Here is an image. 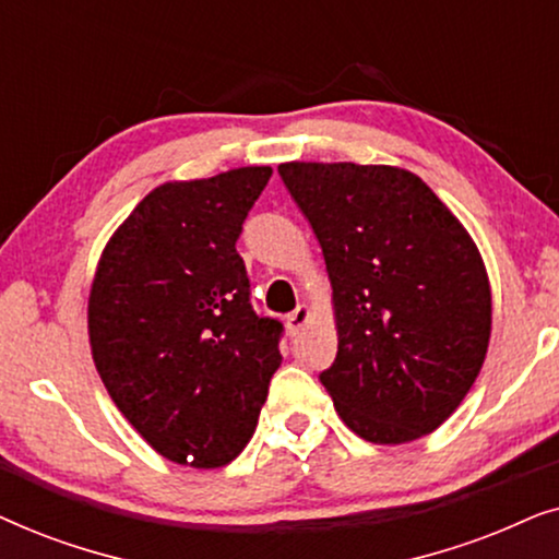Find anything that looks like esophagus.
<instances>
[{"mask_svg": "<svg viewBox=\"0 0 559 559\" xmlns=\"http://www.w3.org/2000/svg\"><path fill=\"white\" fill-rule=\"evenodd\" d=\"M308 320H310V308H308V305H297V308L285 318V325H287L289 335L300 333L302 325L308 323Z\"/></svg>", "mask_w": 559, "mask_h": 559, "instance_id": "1", "label": "esophagus"}]
</instances>
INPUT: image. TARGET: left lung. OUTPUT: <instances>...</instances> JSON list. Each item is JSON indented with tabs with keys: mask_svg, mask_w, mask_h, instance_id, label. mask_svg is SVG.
I'll use <instances>...</instances> for the list:
<instances>
[{
	"mask_svg": "<svg viewBox=\"0 0 559 559\" xmlns=\"http://www.w3.org/2000/svg\"><path fill=\"white\" fill-rule=\"evenodd\" d=\"M323 249L338 354L320 384L358 438L438 430L484 366L491 287L476 243L417 175L389 165L285 163Z\"/></svg>",
	"mask_w": 559,
	"mask_h": 559,
	"instance_id": "8db88e82",
	"label": "left lung"
}]
</instances>
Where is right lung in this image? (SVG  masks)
I'll list each match as a JSON object with an SVG mask.
<instances>
[{
  "label": "right lung",
  "mask_w": 559,
  "mask_h": 559,
  "mask_svg": "<svg viewBox=\"0 0 559 559\" xmlns=\"http://www.w3.org/2000/svg\"><path fill=\"white\" fill-rule=\"evenodd\" d=\"M272 167L165 182L98 259L91 354L129 425L167 461L221 468L254 435L282 323L251 308L236 251Z\"/></svg>",
  "instance_id": "add662e5"
}]
</instances>
